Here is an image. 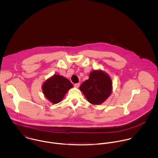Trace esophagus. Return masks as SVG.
<instances>
[{
    "label": "esophagus",
    "mask_w": 158,
    "mask_h": 158,
    "mask_svg": "<svg viewBox=\"0 0 158 158\" xmlns=\"http://www.w3.org/2000/svg\"><path fill=\"white\" fill-rule=\"evenodd\" d=\"M80 83H75V85H74V86H75V88H79V86H80Z\"/></svg>",
    "instance_id": "1"
}]
</instances>
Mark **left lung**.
<instances>
[{"label":"left lung","mask_w":158,"mask_h":158,"mask_svg":"<svg viewBox=\"0 0 158 158\" xmlns=\"http://www.w3.org/2000/svg\"><path fill=\"white\" fill-rule=\"evenodd\" d=\"M112 85L110 76L103 71L97 70L90 72L89 79L81 85L80 89L91 104L100 105L110 96Z\"/></svg>","instance_id":"1"}]
</instances>
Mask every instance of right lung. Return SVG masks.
Returning a JSON list of instances; mask_svg holds the SVG:
<instances>
[{
    "instance_id": "right-lung-1",
    "label": "right lung",
    "mask_w": 158,
    "mask_h": 158,
    "mask_svg": "<svg viewBox=\"0 0 158 158\" xmlns=\"http://www.w3.org/2000/svg\"><path fill=\"white\" fill-rule=\"evenodd\" d=\"M73 87L71 82L60 75H54L47 79L42 86L45 97L52 103L56 104L64 98L68 90Z\"/></svg>"
}]
</instances>
